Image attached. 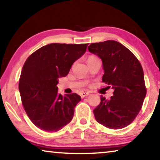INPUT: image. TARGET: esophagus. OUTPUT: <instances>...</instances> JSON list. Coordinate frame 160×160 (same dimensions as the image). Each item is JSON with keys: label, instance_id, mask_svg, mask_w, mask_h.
Wrapping results in <instances>:
<instances>
[{"label": "esophagus", "instance_id": "34e87169", "mask_svg": "<svg viewBox=\"0 0 160 160\" xmlns=\"http://www.w3.org/2000/svg\"><path fill=\"white\" fill-rule=\"evenodd\" d=\"M89 94H90V93L88 92H80V95L81 97H82V98H84V97L89 95Z\"/></svg>", "mask_w": 160, "mask_h": 160}]
</instances>
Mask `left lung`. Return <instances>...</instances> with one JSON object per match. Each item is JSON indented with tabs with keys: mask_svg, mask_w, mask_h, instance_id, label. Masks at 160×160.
I'll return each mask as SVG.
<instances>
[{
	"mask_svg": "<svg viewBox=\"0 0 160 160\" xmlns=\"http://www.w3.org/2000/svg\"><path fill=\"white\" fill-rule=\"evenodd\" d=\"M88 50L102 59V82L114 90L110 99L101 96L94 117L111 129L126 127L138 114L147 92L141 64L131 51L113 40L92 43Z\"/></svg>",
	"mask_w": 160,
	"mask_h": 160,
	"instance_id": "1",
	"label": "left lung"
}]
</instances>
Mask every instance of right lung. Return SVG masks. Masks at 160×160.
I'll return each mask as SVG.
<instances>
[{"label": "right lung", "mask_w": 160, "mask_h": 160, "mask_svg": "<svg viewBox=\"0 0 160 160\" xmlns=\"http://www.w3.org/2000/svg\"><path fill=\"white\" fill-rule=\"evenodd\" d=\"M88 44H49L31 54L22 70L19 91L28 117L37 128L56 132L69 123L81 100L72 93H58V78L68 74Z\"/></svg>", "instance_id": "add662e5"}]
</instances>
